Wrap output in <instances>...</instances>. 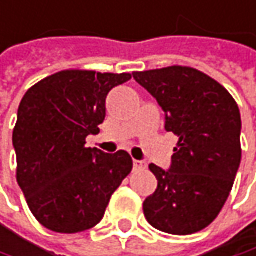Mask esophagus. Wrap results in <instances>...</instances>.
<instances>
[{"mask_svg": "<svg viewBox=\"0 0 256 256\" xmlns=\"http://www.w3.org/2000/svg\"><path fill=\"white\" fill-rule=\"evenodd\" d=\"M146 162L145 161H139V160H134L133 161V167H134V170H145L146 168Z\"/></svg>", "mask_w": 256, "mask_h": 256, "instance_id": "34e87169", "label": "esophagus"}]
</instances>
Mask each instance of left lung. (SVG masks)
<instances>
[{
    "mask_svg": "<svg viewBox=\"0 0 256 256\" xmlns=\"http://www.w3.org/2000/svg\"><path fill=\"white\" fill-rule=\"evenodd\" d=\"M133 78L166 112V130L178 136L170 168L150 166L158 186L144 214L170 234L200 232L220 214L240 166L239 106L218 82L190 67L134 72Z\"/></svg>",
    "mask_w": 256,
    "mask_h": 256,
    "instance_id": "8db88e82",
    "label": "left lung"
}]
</instances>
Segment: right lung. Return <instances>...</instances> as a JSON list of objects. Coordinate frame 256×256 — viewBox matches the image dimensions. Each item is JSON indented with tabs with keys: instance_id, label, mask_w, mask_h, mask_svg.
<instances>
[{
	"instance_id": "1",
	"label": "right lung",
	"mask_w": 256,
	"mask_h": 256,
	"mask_svg": "<svg viewBox=\"0 0 256 256\" xmlns=\"http://www.w3.org/2000/svg\"><path fill=\"white\" fill-rule=\"evenodd\" d=\"M130 79L128 73L66 70L23 96L12 132L17 183L44 227L67 234L95 227L132 172L126 151L84 148L105 120L106 95Z\"/></svg>"
}]
</instances>
